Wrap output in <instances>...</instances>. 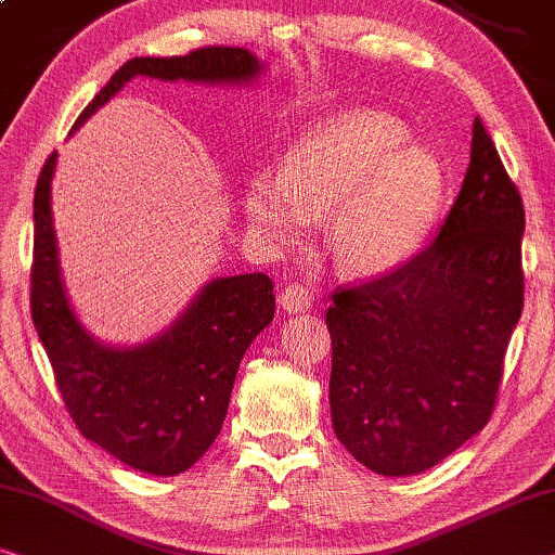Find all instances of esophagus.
<instances>
[{
  "mask_svg": "<svg viewBox=\"0 0 555 555\" xmlns=\"http://www.w3.org/2000/svg\"><path fill=\"white\" fill-rule=\"evenodd\" d=\"M279 307L284 309L286 314H301V311L311 309V292L301 284H288L281 288Z\"/></svg>",
  "mask_w": 555,
  "mask_h": 555,
  "instance_id": "1",
  "label": "esophagus"
}]
</instances>
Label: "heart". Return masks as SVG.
<instances>
[{
  "mask_svg": "<svg viewBox=\"0 0 555 555\" xmlns=\"http://www.w3.org/2000/svg\"><path fill=\"white\" fill-rule=\"evenodd\" d=\"M408 140V128L385 113L347 111L314 122L288 143L281 176H248V225L286 248L326 218L324 244L341 274L400 267L433 225L444 189L435 155Z\"/></svg>",
  "mask_w": 555,
  "mask_h": 555,
  "instance_id": "b5f03b06",
  "label": "heart"
}]
</instances>
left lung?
<instances>
[{"mask_svg": "<svg viewBox=\"0 0 555 555\" xmlns=\"http://www.w3.org/2000/svg\"><path fill=\"white\" fill-rule=\"evenodd\" d=\"M522 231L520 193L475 118L437 236L400 269L334 292L332 425L372 473L430 470L488 425L522 311Z\"/></svg>", "mask_w": 555, "mask_h": 555, "instance_id": "obj_1", "label": "left lung"}]
</instances>
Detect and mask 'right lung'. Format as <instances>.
<instances>
[{
  "label": "right lung",
  "instance_id": "obj_1",
  "mask_svg": "<svg viewBox=\"0 0 555 555\" xmlns=\"http://www.w3.org/2000/svg\"><path fill=\"white\" fill-rule=\"evenodd\" d=\"M261 73L263 62L244 47L128 60L73 132L132 77L251 85ZM54 163L57 153L47 158L35 189V330L77 430L132 470L170 478L198 463L221 433L241 357L274 319V284L267 274L214 279L158 337L132 347L103 345L77 319L62 281L52 225Z\"/></svg>",
  "mask_w": 555,
  "mask_h": 555
}]
</instances>
